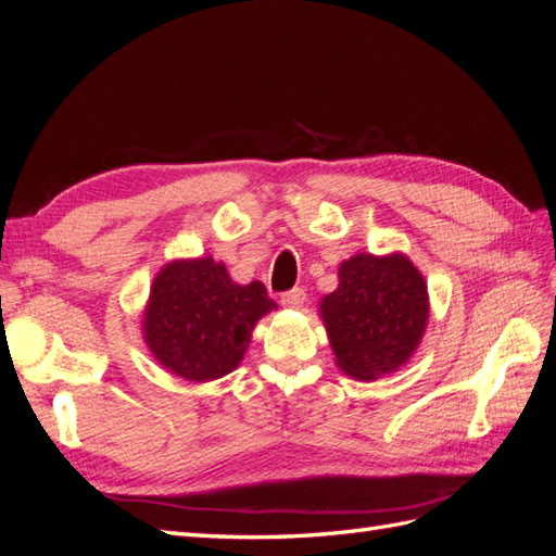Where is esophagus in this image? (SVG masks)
Returning <instances> with one entry per match:
<instances>
[{
	"instance_id": "1",
	"label": "esophagus",
	"mask_w": 556,
	"mask_h": 556,
	"mask_svg": "<svg viewBox=\"0 0 556 556\" xmlns=\"http://www.w3.org/2000/svg\"><path fill=\"white\" fill-rule=\"evenodd\" d=\"M304 301H306V292L301 290V288H294L290 292L280 294V304L285 308H301V306H304Z\"/></svg>"
}]
</instances>
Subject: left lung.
<instances>
[{
	"mask_svg": "<svg viewBox=\"0 0 556 556\" xmlns=\"http://www.w3.org/2000/svg\"><path fill=\"white\" fill-rule=\"evenodd\" d=\"M327 336L343 374L376 380L406 364L429 319L427 282L401 252L350 257L339 288L319 301Z\"/></svg>",
	"mask_w": 556,
	"mask_h": 556,
	"instance_id": "1",
	"label": "left lung"
}]
</instances>
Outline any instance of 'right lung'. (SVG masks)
I'll return each mask as SVG.
<instances>
[{
    "mask_svg": "<svg viewBox=\"0 0 556 556\" xmlns=\"http://www.w3.org/2000/svg\"><path fill=\"white\" fill-rule=\"evenodd\" d=\"M274 308L260 280L233 282L213 257L176 260L150 288L143 339L172 374L208 382L241 364L257 319Z\"/></svg>",
    "mask_w": 556,
    "mask_h": 556,
    "instance_id": "1",
    "label": "right lung"
}]
</instances>
